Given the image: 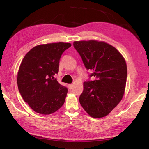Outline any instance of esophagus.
<instances>
[{"instance_id":"esophagus-1","label":"esophagus","mask_w":149,"mask_h":149,"mask_svg":"<svg viewBox=\"0 0 149 149\" xmlns=\"http://www.w3.org/2000/svg\"><path fill=\"white\" fill-rule=\"evenodd\" d=\"M68 88H69L70 89H71L72 88H73V84H70L68 85Z\"/></svg>"}]
</instances>
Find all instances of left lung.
I'll list each match as a JSON object with an SVG mask.
<instances>
[{"instance_id": "left-lung-1", "label": "left lung", "mask_w": 149, "mask_h": 149, "mask_svg": "<svg viewBox=\"0 0 149 149\" xmlns=\"http://www.w3.org/2000/svg\"><path fill=\"white\" fill-rule=\"evenodd\" d=\"M75 49L87 70L96 79L83 83L79 102L92 118L109 114L123 97L127 80V65L120 53L102 41H75Z\"/></svg>"}]
</instances>
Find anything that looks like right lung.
<instances>
[{
  "label": "right lung",
  "mask_w": 149,
  "mask_h": 149,
  "mask_svg": "<svg viewBox=\"0 0 149 149\" xmlns=\"http://www.w3.org/2000/svg\"><path fill=\"white\" fill-rule=\"evenodd\" d=\"M69 43H53L35 46L26 54L17 74L19 92L25 102L37 113L48 115L63 105L66 87L54 78L59 70L62 53Z\"/></svg>",
  "instance_id": "add662e5"
}]
</instances>
